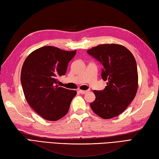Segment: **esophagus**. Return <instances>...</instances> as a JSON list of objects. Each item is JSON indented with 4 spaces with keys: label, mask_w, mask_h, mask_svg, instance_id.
Wrapping results in <instances>:
<instances>
[{
    "label": "esophagus",
    "mask_w": 159,
    "mask_h": 159,
    "mask_svg": "<svg viewBox=\"0 0 159 159\" xmlns=\"http://www.w3.org/2000/svg\"><path fill=\"white\" fill-rule=\"evenodd\" d=\"M79 91H80V93H82V94H84V93H87V92H89V90H86V91H84V90H79Z\"/></svg>",
    "instance_id": "1"
}]
</instances>
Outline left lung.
I'll return each mask as SVG.
<instances>
[{"label":"left lung","mask_w":159,"mask_h":159,"mask_svg":"<svg viewBox=\"0 0 159 159\" xmlns=\"http://www.w3.org/2000/svg\"><path fill=\"white\" fill-rule=\"evenodd\" d=\"M102 65L101 77L107 81L103 90L93 91L96 99L90 106L97 115L108 119L126 109L138 87L137 64L129 49L121 44H104L87 50Z\"/></svg>","instance_id":"obj_1"}]
</instances>
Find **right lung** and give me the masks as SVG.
I'll use <instances>...</instances> for the list:
<instances>
[{
  "label": "right lung",
  "mask_w": 159,
  "mask_h": 159,
  "mask_svg": "<svg viewBox=\"0 0 159 159\" xmlns=\"http://www.w3.org/2000/svg\"><path fill=\"white\" fill-rule=\"evenodd\" d=\"M76 54L53 46L37 49L28 56L21 72V82L26 101L44 119L57 121L68 112L76 91L57 85L66 74L68 63Z\"/></svg>",
  "instance_id": "1"
}]
</instances>
